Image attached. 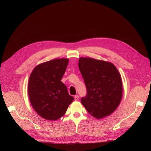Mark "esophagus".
Returning a JSON list of instances; mask_svg holds the SVG:
<instances>
[{
  "label": "esophagus",
  "mask_w": 151,
  "mask_h": 151,
  "mask_svg": "<svg viewBox=\"0 0 151 151\" xmlns=\"http://www.w3.org/2000/svg\"><path fill=\"white\" fill-rule=\"evenodd\" d=\"M74 99H75V101L78 100V99H79V96H78V95L75 96V97H74Z\"/></svg>",
  "instance_id": "obj_1"
}]
</instances>
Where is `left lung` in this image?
Listing matches in <instances>:
<instances>
[{
	"label": "left lung",
	"mask_w": 151,
	"mask_h": 151,
	"mask_svg": "<svg viewBox=\"0 0 151 151\" xmlns=\"http://www.w3.org/2000/svg\"><path fill=\"white\" fill-rule=\"evenodd\" d=\"M78 66L87 94L81 99L88 112L97 119L112 114L122 97L121 75L112 63L92 58L80 57Z\"/></svg>",
	"instance_id": "obj_1"
}]
</instances>
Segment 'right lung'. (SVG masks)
Here are the masks:
<instances>
[{
    "mask_svg": "<svg viewBox=\"0 0 151 151\" xmlns=\"http://www.w3.org/2000/svg\"><path fill=\"white\" fill-rule=\"evenodd\" d=\"M68 63V58L51 60L38 64L30 74L29 100L36 113L45 119L55 121L62 117L74 100L61 81Z\"/></svg>",
    "mask_w": 151,
    "mask_h": 151,
    "instance_id": "right-lung-1",
    "label": "right lung"
}]
</instances>
